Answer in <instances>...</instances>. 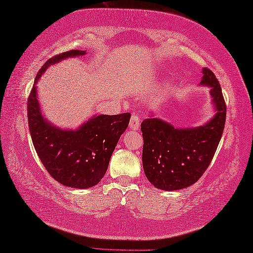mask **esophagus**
<instances>
[{
    "instance_id": "obj_1",
    "label": "esophagus",
    "mask_w": 253,
    "mask_h": 253,
    "mask_svg": "<svg viewBox=\"0 0 253 253\" xmlns=\"http://www.w3.org/2000/svg\"><path fill=\"white\" fill-rule=\"evenodd\" d=\"M128 127H130L131 130H138V128H140V116H138L137 113H133L132 115Z\"/></svg>"
}]
</instances>
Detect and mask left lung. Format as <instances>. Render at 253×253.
Wrapping results in <instances>:
<instances>
[{
	"label": "left lung",
	"mask_w": 253,
	"mask_h": 253,
	"mask_svg": "<svg viewBox=\"0 0 253 253\" xmlns=\"http://www.w3.org/2000/svg\"><path fill=\"white\" fill-rule=\"evenodd\" d=\"M201 84L212 87L216 115L195 128H174L157 118L145 119L143 133V168L154 187L174 191L195 183L215 155L226 121V102L218 80L209 68L203 69Z\"/></svg>",
	"instance_id": "obj_1"
}]
</instances>
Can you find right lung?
Returning <instances> with one entry per match:
<instances>
[{"mask_svg":"<svg viewBox=\"0 0 253 253\" xmlns=\"http://www.w3.org/2000/svg\"><path fill=\"white\" fill-rule=\"evenodd\" d=\"M85 53L70 50L50 58L37 73L27 101L29 132L41 163L56 181L75 189L94 187L105 176L112 153L131 118L128 112L97 116L76 131L61 130L43 119L36 91L41 74L51 64Z\"/></svg>","mask_w":253,"mask_h":253,"instance_id":"right-lung-1","label":"right lung"}]
</instances>
